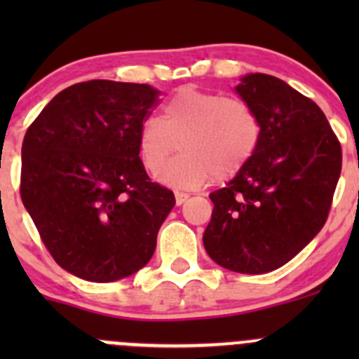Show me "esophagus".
<instances>
[{"mask_svg":"<svg viewBox=\"0 0 359 359\" xmlns=\"http://www.w3.org/2000/svg\"><path fill=\"white\" fill-rule=\"evenodd\" d=\"M187 198H189V194H187V193H182V191H175V203H177V205H182V203L186 201Z\"/></svg>","mask_w":359,"mask_h":359,"instance_id":"esophagus-1","label":"esophagus"}]
</instances>
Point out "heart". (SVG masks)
<instances>
[{
    "label": "heart",
    "mask_w": 359,
    "mask_h": 359,
    "mask_svg": "<svg viewBox=\"0 0 359 359\" xmlns=\"http://www.w3.org/2000/svg\"><path fill=\"white\" fill-rule=\"evenodd\" d=\"M179 140L183 154L156 177L166 186L198 189L241 172L260 142V119L245 100L184 86L163 104L161 119L140 125L137 149L144 168L156 172Z\"/></svg>",
    "instance_id": "heart-1"
}]
</instances>
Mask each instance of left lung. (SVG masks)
Wrapping results in <instances>:
<instances>
[{"label": "left lung", "mask_w": 359, "mask_h": 359, "mask_svg": "<svg viewBox=\"0 0 359 359\" xmlns=\"http://www.w3.org/2000/svg\"><path fill=\"white\" fill-rule=\"evenodd\" d=\"M260 119V142L226 187L213 191L206 253L234 273L285 266L325 226L342 168L327 116L306 95L269 74L236 86Z\"/></svg>", "instance_id": "obj_1"}]
</instances>
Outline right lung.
Masks as SVG:
<instances>
[{
    "mask_svg": "<svg viewBox=\"0 0 359 359\" xmlns=\"http://www.w3.org/2000/svg\"><path fill=\"white\" fill-rule=\"evenodd\" d=\"M158 95L139 83H76L25 132L20 198L50 255L74 276L121 280L156 250L175 196L149 179L137 135Z\"/></svg>",
    "mask_w": 359,
    "mask_h": 359,
    "instance_id": "right-lung-1",
    "label": "right lung"
}]
</instances>
